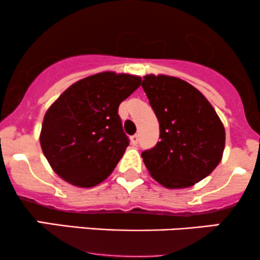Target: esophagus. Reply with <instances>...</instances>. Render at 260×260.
<instances>
[{
  "instance_id": "esophagus-1",
  "label": "esophagus",
  "mask_w": 260,
  "mask_h": 260,
  "mask_svg": "<svg viewBox=\"0 0 260 260\" xmlns=\"http://www.w3.org/2000/svg\"><path fill=\"white\" fill-rule=\"evenodd\" d=\"M138 140H139V136H138V134H134V136L131 137V143H132L133 145L138 144Z\"/></svg>"
}]
</instances>
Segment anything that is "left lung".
Returning <instances> with one entry per match:
<instances>
[{"mask_svg":"<svg viewBox=\"0 0 260 260\" xmlns=\"http://www.w3.org/2000/svg\"><path fill=\"white\" fill-rule=\"evenodd\" d=\"M142 86L160 124V142L142 153L148 171L170 189L193 186L221 161V120L207 98L180 78L148 74Z\"/></svg>","mask_w":260,"mask_h":260,"instance_id":"1","label":"left lung"}]
</instances>
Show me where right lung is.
<instances>
[{
  "label": "right lung",
  "instance_id": "1",
  "mask_svg": "<svg viewBox=\"0 0 260 260\" xmlns=\"http://www.w3.org/2000/svg\"><path fill=\"white\" fill-rule=\"evenodd\" d=\"M140 82L131 74L101 72L74 83L49 107L40 144L62 180L90 188L109 177L129 144L118 106Z\"/></svg>",
  "mask_w": 260,
  "mask_h": 260
}]
</instances>
